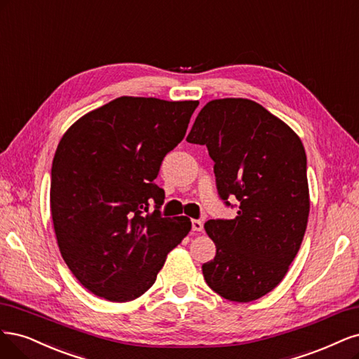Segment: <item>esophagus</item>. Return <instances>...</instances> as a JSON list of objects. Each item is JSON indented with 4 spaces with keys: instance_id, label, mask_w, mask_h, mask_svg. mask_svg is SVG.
Wrapping results in <instances>:
<instances>
[{
    "instance_id": "obj_1",
    "label": "esophagus",
    "mask_w": 359,
    "mask_h": 359,
    "mask_svg": "<svg viewBox=\"0 0 359 359\" xmlns=\"http://www.w3.org/2000/svg\"><path fill=\"white\" fill-rule=\"evenodd\" d=\"M192 231H195V233H200V231H203V222L198 221V219H192Z\"/></svg>"
}]
</instances>
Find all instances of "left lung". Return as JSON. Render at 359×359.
Instances as JSON below:
<instances>
[{
	"label": "left lung",
	"mask_w": 359,
	"mask_h": 359,
	"mask_svg": "<svg viewBox=\"0 0 359 359\" xmlns=\"http://www.w3.org/2000/svg\"><path fill=\"white\" fill-rule=\"evenodd\" d=\"M213 159L219 198L234 219L207 221L216 255L203 264L216 294L258 299L282 282L306 233L310 201L304 146L289 126L245 98L207 102L187 137ZM236 196L233 206L228 198Z\"/></svg>",
	"instance_id": "8db88e82"
}]
</instances>
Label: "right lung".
I'll list each match as a JSON object with an SVG mask.
<instances>
[{
  "mask_svg": "<svg viewBox=\"0 0 359 359\" xmlns=\"http://www.w3.org/2000/svg\"><path fill=\"white\" fill-rule=\"evenodd\" d=\"M196 106L121 97L80 118L57 144L50 172L57 246L97 297L123 303L143 295L191 231L187 216L161 215L165 194L155 179Z\"/></svg>",
  "mask_w": 359,
  "mask_h": 359,
  "instance_id": "obj_1",
  "label": "right lung"
}]
</instances>
